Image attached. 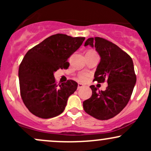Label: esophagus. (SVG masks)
<instances>
[{"label":"esophagus","mask_w":151,"mask_h":151,"mask_svg":"<svg viewBox=\"0 0 151 151\" xmlns=\"http://www.w3.org/2000/svg\"><path fill=\"white\" fill-rule=\"evenodd\" d=\"M83 86H84V85H83L82 84H78V86H77V89H81V88H82Z\"/></svg>","instance_id":"obj_1"}]
</instances>
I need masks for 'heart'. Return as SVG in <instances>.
<instances>
[{"mask_svg":"<svg viewBox=\"0 0 151 151\" xmlns=\"http://www.w3.org/2000/svg\"><path fill=\"white\" fill-rule=\"evenodd\" d=\"M88 77H89V74L87 73H81L78 76L79 81H85L88 79Z\"/></svg>","mask_w":151,"mask_h":151,"instance_id":"heart-1","label":"heart"}]
</instances>
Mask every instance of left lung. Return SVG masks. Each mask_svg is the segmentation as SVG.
Masks as SVG:
<instances>
[{
	"instance_id": "8db88e82",
	"label": "left lung",
	"mask_w": 151,
	"mask_h": 151,
	"mask_svg": "<svg viewBox=\"0 0 151 151\" xmlns=\"http://www.w3.org/2000/svg\"><path fill=\"white\" fill-rule=\"evenodd\" d=\"M95 47L101 61L94 73L98 83L105 81V91L90 86L92 95L83 102L86 113L99 120H107L119 114L129 101L136 82L133 62L131 57L116 45L102 37H90L84 46Z\"/></svg>"
}]
</instances>
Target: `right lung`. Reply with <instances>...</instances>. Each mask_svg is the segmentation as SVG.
Masks as SVG:
<instances>
[{"label": "right lung", "mask_w": 151, "mask_h": 151, "mask_svg": "<svg viewBox=\"0 0 151 151\" xmlns=\"http://www.w3.org/2000/svg\"><path fill=\"white\" fill-rule=\"evenodd\" d=\"M85 37L56 34L28 50L19 67L20 95L24 104L36 116L50 119L61 114L69 96L77 89L75 81L57 84L54 72L67 69V60Z\"/></svg>", "instance_id": "right-lung-1"}]
</instances>
